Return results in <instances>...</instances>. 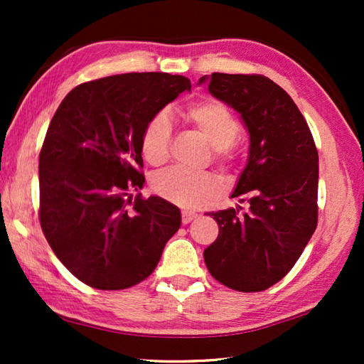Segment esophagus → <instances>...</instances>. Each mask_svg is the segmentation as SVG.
Instances as JSON below:
<instances>
[{"instance_id": "obj_1", "label": "esophagus", "mask_w": 364, "mask_h": 364, "mask_svg": "<svg viewBox=\"0 0 364 364\" xmlns=\"http://www.w3.org/2000/svg\"><path fill=\"white\" fill-rule=\"evenodd\" d=\"M197 218V214L196 213H192V211H183L181 213V222L183 223H189V222H192Z\"/></svg>"}]
</instances>
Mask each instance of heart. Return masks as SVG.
Wrapping results in <instances>:
<instances>
[{
  "mask_svg": "<svg viewBox=\"0 0 364 364\" xmlns=\"http://www.w3.org/2000/svg\"><path fill=\"white\" fill-rule=\"evenodd\" d=\"M183 119L197 129L213 145V161L223 172H230L237 164L236 139L241 123L219 100L206 98L183 109ZM172 125L166 112H158L146 122L141 136V151L151 166H161L170 156ZM151 189L156 196L181 208H200L219 194V181L210 172H189L172 167L151 178Z\"/></svg>",
  "mask_w": 364,
  "mask_h": 364,
  "instance_id": "heart-1",
  "label": "heart"
}]
</instances>
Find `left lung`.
Listing matches in <instances>:
<instances>
[{
	"label": "left lung",
	"mask_w": 364,
	"mask_h": 364,
	"mask_svg": "<svg viewBox=\"0 0 364 364\" xmlns=\"http://www.w3.org/2000/svg\"><path fill=\"white\" fill-rule=\"evenodd\" d=\"M208 89L241 114L250 154L231 196L247 208L210 213L219 235L203 258L227 288L264 291L294 267L318 227V149L297 105L267 76L213 73Z\"/></svg>",
	"instance_id": "obj_1"
}]
</instances>
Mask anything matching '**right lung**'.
<instances>
[{"mask_svg":"<svg viewBox=\"0 0 364 364\" xmlns=\"http://www.w3.org/2000/svg\"><path fill=\"white\" fill-rule=\"evenodd\" d=\"M184 90L186 76L159 72L106 76L67 94L38 154V220L59 261L90 288L139 284L158 266L181 223L144 186L142 131Z\"/></svg>","mask_w":364,"mask_h":364,"instance_id":"obj_1","label":"right lung"}]
</instances>
